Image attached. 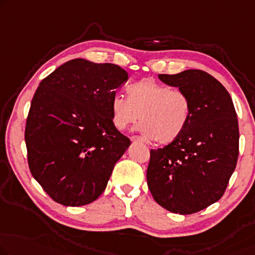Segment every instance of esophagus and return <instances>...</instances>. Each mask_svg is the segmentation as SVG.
<instances>
[{"label":"esophagus","instance_id":"1","mask_svg":"<svg viewBox=\"0 0 255 255\" xmlns=\"http://www.w3.org/2000/svg\"><path fill=\"white\" fill-rule=\"evenodd\" d=\"M130 139H131V142H142L143 140V138L139 137V136H131Z\"/></svg>","mask_w":255,"mask_h":255}]
</instances>
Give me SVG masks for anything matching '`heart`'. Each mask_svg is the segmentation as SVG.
<instances>
[{
	"instance_id": "obj_1",
	"label": "heart",
	"mask_w": 255,
	"mask_h": 255,
	"mask_svg": "<svg viewBox=\"0 0 255 255\" xmlns=\"http://www.w3.org/2000/svg\"><path fill=\"white\" fill-rule=\"evenodd\" d=\"M128 98L116 95L111 101L112 121L126 129L142 119L139 131L158 144H170L188 127L191 113L189 97L182 90L145 79L129 86Z\"/></svg>"
}]
</instances>
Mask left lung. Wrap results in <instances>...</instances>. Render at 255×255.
<instances>
[{
    "mask_svg": "<svg viewBox=\"0 0 255 255\" xmlns=\"http://www.w3.org/2000/svg\"><path fill=\"white\" fill-rule=\"evenodd\" d=\"M158 77L187 95L191 113L175 142L150 151L147 187L167 211L192 214L221 198L236 168V110L227 89L206 72L187 70Z\"/></svg>",
    "mask_w": 255,
    "mask_h": 255,
    "instance_id": "1",
    "label": "left lung"
}]
</instances>
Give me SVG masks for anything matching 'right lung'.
Segmentation results:
<instances>
[{"instance_id": "1", "label": "right lung", "mask_w": 255, "mask_h": 255, "mask_svg": "<svg viewBox=\"0 0 255 255\" xmlns=\"http://www.w3.org/2000/svg\"><path fill=\"white\" fill-rule=\"evenodd\" d=\"M128 80L115 64L77 58L40 82L26 120L33 177L56 203L82 206L106 188L130 145L112 121L111 101Z\"/></svg>"}]
</instances>
